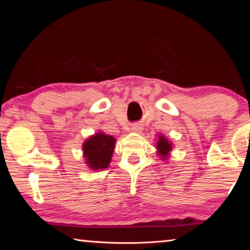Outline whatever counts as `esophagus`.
Segmentation results:
<instances>
[{"mask_svg":"<svg viewBox=\"0 0 250 250\" xmlns=\"http://www.w3.org/2000/svg\"><path fill=\"white\" fill-rule=\"evenodd\" d=\"M131 129H132V131H134V132H141L142 126L140 125L137 124V125H133L132 128H131Z\"/></svg>","mask_w":250,"mask_h":250,"instance_id":"obj_1","label":"esophagus"}]
</instances>
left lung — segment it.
Here are the masks:
<instances>
[{
  "mask_svg": "<svg viewBox=\"0 0 250 250\" xmlns=\"http://www.w3.org/2000/svg\"><path fill=\"white\" fill-rule=\"evenodd\" d=\"M172 143L167 140L163 135H159V140L156 142V149H158V154L162 158V160H167L170 152L172 151Z\"/></svg>",
  "mask_w": 250,
  "mask_h": 250,
  "instance_id": "left-lung-1",
  "label": "left lung"
}]
</instances>
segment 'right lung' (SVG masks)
I'll return each mask as SVG.
<instances>
[{
	"instance_id": "obj_1",
	"label": "right lung",
	"mask_w": 250,
	"mask_h": 250,
	"mask_svg": "<svg viewBox=\"0 0 250 250\" xmlns=\"http://www.w3.org/2000/svg\"><path fill=\"white\" fill-rule=\"evenodd\" d=\"M116 139L112 135L98 132L83 142V151L88 167L94 171L107 168L115 150Z\"/></svg>"
}]
</instances>
